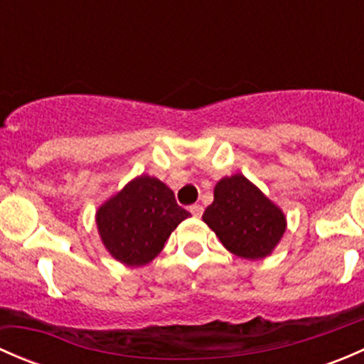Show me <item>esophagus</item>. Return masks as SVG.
Masks as SVG:
<instances>
[{
	"instance_id": "34e87169",
	"label": "esophagus",
	"mask_w": 364,
	"mask_h": 364,
	"mask_svg": "<svg viewBox=\"0 0 364 364\" xmlns=\"http://www.w3.org/2000/svg\"><path fill=\"white\" fill-rule=\"evenodd\" d=\"M203 205H199V204H193V205H190V213H192L193 216H196V218H200V215H203Z\"/></svg>"
}]
</instances>
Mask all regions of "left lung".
<instances>
[{
    "instance_id": "8db88e82",
    "label": "left lung",
    "mask_w": 364,
    "mask_h": 364,
    "mask_svg": "<svg viewBox=\"0 0 364 364\" xmlns=\"http://www.w3.org/2000/svg\"><path fill=\"white\" fill-rule=\"evenodd\" d=\"M213 196L203 220L227 250L247 260L273 253L287 229V218L259 186L237 172L220 179Z\"/></svg>"
}]
</instances>
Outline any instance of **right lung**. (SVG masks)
Returning <instances> with one entry per match:
<instances>
[{
  "instance_id": "obj_1",
  "label": "right lung",
  "mask_w": 364,
  "mask_h": 364,
  "mask_svg": "<svg viewBox=\"0 0 364 364\" xmlns=\"http://www.w3.org/2000/svg\"><path fill=\"white\" fill-rule=\"evenodd\" d=\"M188 216L165 183L141 174L100 204L95 220L109 255L124 266L139 267L164 250L172 230Z\"/></svg>"
}]
</instances>
